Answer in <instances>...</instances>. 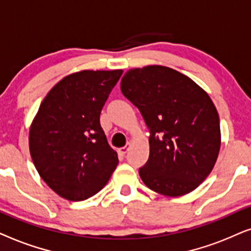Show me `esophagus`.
<instances>
[{"instance_id": "esophagus-1", "label": "esophagus", "mask_w": 251, "mask_h": 251, "mask_svg": "<svg viewBox=\"0 0 251 251\" xmlns=\"http://www.w3.org/2000/svg\"><path fill=\"white\" fill-rule=\"evenodd\" d=\"M129 147H131V143H129V142H128V143H127V145H126L125 147H123V148H120V149H119V151H120V152H122V153H123V155H125V153L128 151Z\"/></svg>"}]
</instances>
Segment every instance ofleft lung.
I'll return each instance as SVG.
<instances>
[{"label": "left lung", "instance_id": "obj_1", "mask_svg": "<svg viewBox=\"0 0 251 251\" xmlns=\"http://www.w3.org/2000/svg\"><path fill=\"white\" fill-rule=\"evenodd\" d=\"M120 89L149 129V158L139 175L153 192L190 193L212 171L220 149L219 116L188 76L160 65L129 70Z\"/></svg>", "mask_w": 251, "mask_h": 251}]
</instances>
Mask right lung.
Segmentation results:
<instances>
[{"mask_svg":"<svg viewBox=\"0 0 251 251\" xmlns=\"http://www.w3.org/2000/svg\"><path fill=\"white\" fill-rule=\"evenodd\" d=\"M123 70L81 71L52 87L29 129V152L47 185L69 201L101 190L118 164L100 124Z\"/></svg>","mask_w":251,"mask_h":251,"instance_id":"1","label":"right lung"}]
</instances>
